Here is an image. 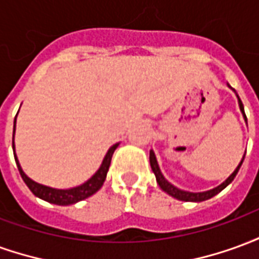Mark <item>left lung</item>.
Wrapping results in <instances>:
<instances>
[{"label": "left lung", "instance_id": "8db88e82", "mask_svg": "<svg viewBox=\"0 0 259 259\" xmlns=\"http://www.w3.org/2000/svg\"><path fill=\"white\" fill-rule=\"evenodd\" d=\"M237 98H239V96H237ZM239 105H240V109H241V112H243V115H244L245 120H247V116H245V113H244V107H243V102H241V100H240V98H239ZM244 157H243V159H241V162L239 163V166L236 168V170H234L233 174L229 176L228 179L223 182L222 185L218 186V187H215V189H212V190L204 191V193H189V191L179 190L178 187H175L174 185H170L168 180H165L163 175L161 174V170H159V166H158L157 158H155V154H154V151H150V163H151L152 172H154L155 178H157V183L159 185V187H161V189L165 191V193H168L169 195H172V197H175V198H178V200H180V201L200 202V201H205V200H209V198H212L213 195H217L218 193H221V191H222L223 189L226 187V186H229L230 183H232V182H233V179L236 178V175H237V172H239L240 166H241V163H243V161H244Z\"/></svg>", "mask_w": 259, "mask_h": 259}]
</instances>
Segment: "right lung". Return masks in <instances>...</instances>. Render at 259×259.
Here are the masks:
<instances>
[{"mask_svg": "<svg viewBox=\"0 0 259 259\" xmlns=\"http://www.w3.org/2000/svg\"><path fill=\"white\" fill-rule=\"evenodd\" d=\"M15 123H16V118L14 120V135H15ZM119 144H113L109 150H108L107 155L102 161L101 166L97 170L96 175L87 180L85 183H83L81 186H77V187H73V189H68V190H58V189H51V187H47V186L38 185L36 182H33L31 179H29L25 175V172L20 168L19 162H18V158H16V154H15V143L14 139H12V147H14V155L15 161H16V165H18V169H19V174L22 176V179L25 182L27 187L30 189V191L34 195H37L38 198L41 200H46L51 204H57V205H70V204H74V202H79V201L84 200L87 197H90L94 193L101 189V186L104 185L105 182V178H107V172L109 169V165H111V159H112V155L115 150L118 148Z\"/></svg>", "mask_w": 259, "mask_h": 259, "instance_id": "add662e5", "label": "right lung"}]
</instances>
